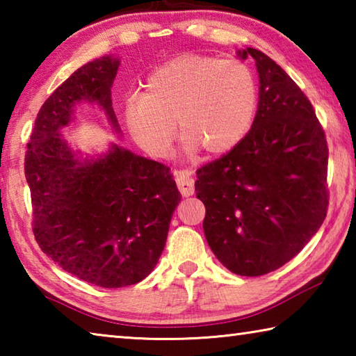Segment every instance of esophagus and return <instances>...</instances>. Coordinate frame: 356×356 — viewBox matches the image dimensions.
Returning <instances> with one entry per match:
<instances>
[{
	"mask_svg": "<svg viewBox=\"0 0 356 356\" xmlns=\"http://www.w3.org/2000/svg\"><path fill=\"white\" fill-rule=\"evenodd\" d=\"M176 182L182 196H191L195 193V179L188 171H176Z\"/></svg>",
	"mask_w": 356,
	"mask_h": 356,
	"instance_id": "34e87169",
	"label": "esophagus"
}]
</instances>
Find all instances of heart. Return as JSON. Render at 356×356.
Masks as SVG:
<instances>
[{"label":"heart","instance_id":"b5f03b06","mask_svg":"<svg viewBox=\"0 0 356 356\" xmlns=\"http://www.w3.org/2000/svg\"><path fill=\"white\" fill-rule=\"evenodd\" d=\"M257 83L248 65L220 58L185 55L149 75L141 97L127 102L124 122L136 144L165 156L177 120L188 150L225 154L248 134L257 111Z\"/></svg>","mask_w":356,"mask_h":356}]
</instances>
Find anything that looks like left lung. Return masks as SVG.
Returning <instances> with one entry per match:
<instances>
[{
  "instance_id": "8db88e82",
  "label": "left lung",
  "mask_w": 356,
  "mask_h": 356,
  "mask_svg": "<svg viewBox=\"0 0 356 356\" xmlns=\"http://www.w3.org/2000/svg\"><path fill=\"white\" fill-rule=\"evenodd\" d=\"M259 72V105L236 147L196 171L204 234L232 273L261 276L305 248L328 210V146L309 99L272 58L245 48Z\"/></svg>"
}]
</instances>
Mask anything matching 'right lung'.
<instances>
[{
  "label": "right lung",
  "mask_w": 356,
  "mask_h": 356,
  "mask_svg": "<svg viewBox=\"0 0 356 356\" xmlns=\"http://www.w3.org/2000/svg\"><path fill=\"white\" fill-rule=\"evenodd\" d=\"M118 69V58L102 56L56 88L40 106L25 155L35 242L65 272L106 289L136 284L152 272L182 197L163 163L116 144L81 163L61 138L83 99L97 102L119 131L111 106Z\"/></svg>",
  "instance_id": "add662e5"
}]
</instances>
